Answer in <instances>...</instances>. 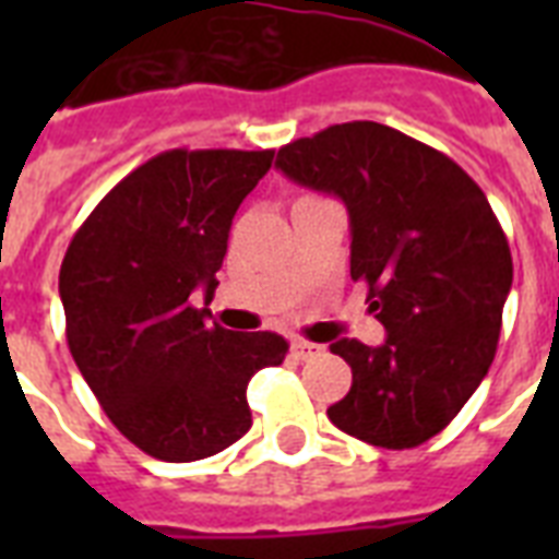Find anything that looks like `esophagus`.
I'll return each instance as SVG.
<instances>
[{
	"mask_svg": "<svg viewBox=\"0 0 559 559\" xmlns=\"http://www.w3.org/2000/svg\"><path fill=\"white\" fill-rule=\"evenodd\" d=\"M319 350H322V345H313V342L307 340H293V354H296V359H310Z\"/></svg>",
	"mask_w": 559,
	"mask_h": 559,
	"instance_id": "esophagus-1",
	"label": "esophagus"
}]
</instances>
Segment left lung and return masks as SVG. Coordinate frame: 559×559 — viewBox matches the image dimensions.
Here are the masks:
<instances>
[{"mask_svg":"<svg viewBox=\"0 0 559 559\" xmlns=\"http://www.w3.org/2000/svg\"><path fill=\"white\" fill-rule=\"evenodd\" d=\"M275 168L345 202L350 278L366 281L389 333L377 348L331 345L354 382L328 417L373 447H420L459 415L499 345L513 261L485 191L450 156L377 121L284 144Z\"/></svg>","mask_w":559,"mask_h":559,"instance_id":"left-lung-1","label":"left lung"}]
</instances>
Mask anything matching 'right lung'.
<instances>
[{
	"mask_svg": "<svg viewBox=\"0 0 559 559\" xmlns=\"http://www.w3.org/2000/svg\"><path fill=\"white\" fill-rule=\"evenodd\" d=\"M275 151H165L127 174L74 231L60 266L66 340L127 441L200 461L252 426L246 385L281 366L278 333L205 324L228 228Z\"/></svg>",
	"mask_w": 559,
	"mask_h": 559,
	"instance_id": "1",
	"label": "right lung"
}]
</instances>
